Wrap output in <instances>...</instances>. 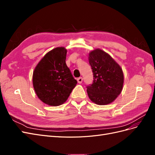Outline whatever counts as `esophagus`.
Returning <instances> with one entry per match:
<instances>
[{"label": "esophagus", "mask_w": 155, "mask_h": 155, "mask_svg": "<svg viewBox=\"0 0 155 155\" xmlns=\"http://www.w3.org/2000/svg\"><path fill=\"white\" fill-rule=\"evenodd\" d=\"M77 81H78V82L79 83H81L83 82V78H82L81 77H80V78H78V79H77Z\"/></svg>", "instance_id": "esophagus-1"}]
</instances>
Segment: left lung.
<instances>
[{
    "label": "left lung",
    "mask_w": 155,
    "mask_h": 155,
    "mask_svg": "<svg viewBox=\"0 0 155 155\" xmlns=\"http://www.w3.org/2000/svg\"><path fill=\"white\" fill-rule=\"evenodd\" d=\"M94 80L87 91L90 100L99 105L113 102L123 88L124 76L122 68L111 56L100 48L88 54Z\"/></svg>",
    "instance_id": "obj_1"
}]
</instances>
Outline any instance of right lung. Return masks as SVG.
I'll use <instances>...</instances> for the list:
<instances>
[{
	"label": "right lung",
	"mask_w": 155,
	"mask_h": 155,
	"mask_svg": "<svg viewBox=\"0 0 155 155\" xmlns=\"http://www.w3.org/2000/svg\"><path fill=\"white\" fill-rule=\"evenodd\" d=\"M67 52L64 47L50 50L33 72V86L37 97L50 106L63 104L78 83L67 66Z\"/></svg>",
	"instance_id": "1"
}]
</instances>
